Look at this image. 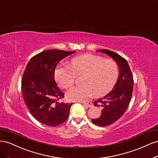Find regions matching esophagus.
Masks as SVG:
<instances>
[{"label":"esophagus","mask_w":158,"mask_h":158,"mask_svg":"<svg viewBox=\"0 0 158 158\" xmlns=\"http://www.w3.org/2000/svg\"><path fill=\"white\" fill-rule=\"evenodd\" d=\"M83 104L85 105H87V106L89 107H92L93 105V103L91 102H83Z\"/></svg>","instance_id":"1"}]
</instances>
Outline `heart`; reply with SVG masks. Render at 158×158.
<instances>
[{"label":"heart","instance_id":"heart-1","mask_svg":"<svg viewBox=\"0 0 158 158\" xmlns=\"http://www.w3.org/2000/svg\"><path fill=\"white\" fill-rule=\"evenodd\" d=\"M82 85L70 89L66 97L71 101H84L93 94L99 97L109 93L118 77V66L111 59L91 53L73 57L69 65H59L55 71V79L61 88L73 85L76 76L81 75Z\"/></svg>","mask_w":158,"mask_h":158}]
</instances>
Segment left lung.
Here are the masks:
<instances>
[{
	"instance_id": "1",
	"label": "left lung",
	"mask_w": 158,
	"mask_h": 158,
	"mask_svg": "<svg viewBox=\"0 0 158 158\" xmlns=\"http://www.w3.org/2000/svg\"><path fill=\"white\" fill-rule=\"evenodd\" d=\"M112 57L118 65L119 76L112 91L106 95L94 102L95 106H101V115L92 119L99 127H106L114 123L128 109L133 92L134 80L127 61L118 53L108 49L97 50Z\"/></svg>"
}]
</instances>
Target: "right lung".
Segmentation results:
<instances>
[{
  "label": "right lung",
  "instance_id": "right-lung-1",
  "mask_svg": "<svg viewBox=\"0 0 158 158\" xmlns=\"http://www.w3.org/2000/svg\"><path fill=\"white\" fill-rule=\"evenodd\" d=\"M49 49L31 57L21 83L24 101L31 114L40 123L57 127L66 121L72 104L60 102L64 94L57 86L54 73L61 60L75 53Z\"/></svg>",
  "mask_w": 158,
  "mask_h": 158
}]
</instances>
